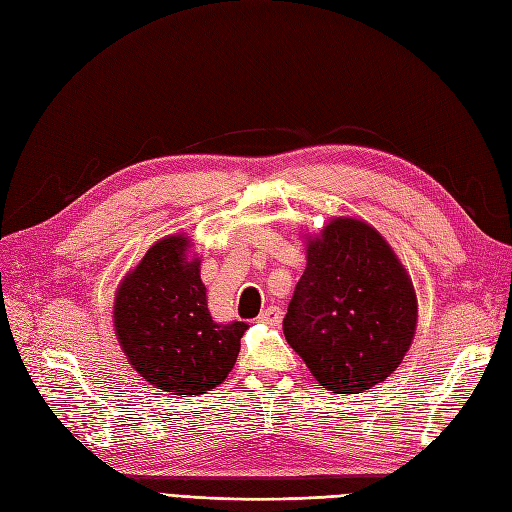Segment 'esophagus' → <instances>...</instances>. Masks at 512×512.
Returning a JSON list of instances; mask_svg holds the SVG:
<instances>
[{
    "label": "esophagus",
    "mask_w": 512,
    "mask_h": 512,
    "mask_svg": "<svg viewBox=\"0 0 512 512\" xmlns=\"http://www.w3.org/2000/svg\"><path fill=\"white\" fill-rule=\"evenodd\" d=\"M258 322L269 324V327H277V324L282 322V309L277 307V305L265 307V309H262V312H260V316H258Z\"/></svg>",
    "instance_id": "esophagus-1"
}]
</instances>
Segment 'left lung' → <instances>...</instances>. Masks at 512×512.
I'll return each instance as SVG.
<instances>
[{
    "instance_id": "left-lung-1",
    "label": "left lung",
    "mask_w": 512,
    "mask_h": 512,
    "mask_svg": "<svg viewBox=\"0 0 512 512\" xmlns=\"http://www.w3.org/2000/svg\"><path fill=\"white\" fill-rule=\"evenodd\" d=\"M305 258L284 318L286 342L322 389L356 395L384 382L416 333L410 273L374 226L344 215L305 235Z\"/></svg>"
}]
</instances>
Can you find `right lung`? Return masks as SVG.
Wrapping results in <instances>:
<instances>
[{"instance_id":"add662e5","label":"right lung","mask_w":512,"mask_h":512,"mask_svg":"<svg viewBox=\"0 0 512 512\" xmlns=\"http://www.w3.org/2000/svg\"><path fill=\"white\" fill-rule=\"evenodd\" d=\"M192 239L168 235L153 243L115 292L117 342L151 386L170 395H203L237 363L245 322L211 318L200 258Z\"/></svg>"}]
</instances>
